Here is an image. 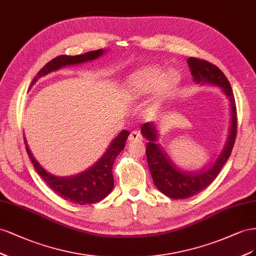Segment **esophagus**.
I'll return each mask as SVG.
<instances>
[{
  "label": "esophagus",
  "instance_id": "esophagus-1",
  "mask_svg": "<svg viewBox=\"0 0 256 256\" xmlns=\"http://www.w3.org/2000/svg\"><path fill=\"white\" fill-rule=\"evenodd\" d=\"M142 140V136L140 130H132V132H130V136H128V140H130V142Z\"/></svg>",
  "mask_w": 256,
  "mask_h": 256
}]
</instances>
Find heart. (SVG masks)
<instances>
[{"instance_id":"obj_1","label":"heart","mask_w":256,"mask_h":256,"mask_svg":"<svg viewBox=\"0 0 256 256\" xmlns=\"http://www.w3.org/2000/svg\"><path fill=\"white\" fill-rule=\"evenodd\" d=\"M179 82L176 72H168L164 75L160 68L149 66L135 72L130 75L124 84V96L128 100H137L146 98L154 90V100L152 107H156L158 102L174 89Z\"/></svg>"}]
</instances>
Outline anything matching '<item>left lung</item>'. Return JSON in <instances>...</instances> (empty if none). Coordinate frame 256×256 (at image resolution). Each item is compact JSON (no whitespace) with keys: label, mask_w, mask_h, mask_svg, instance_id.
<instances>
[{"label":"left lung","mask_w":256,"mask_h":256,"mask_svg":"<svg viewBox=\"0 0 256 256\" xmlns=\"http://www.w3.org/2000/svg\"><path fill=\"white\" fill-rule=\"evenodd\" d=\"M188 64L196 84H209L221 86L230 104V128L226 144L216 162L200 172H184L172 162L167 153L160 147L154 123L147 122L142 126V134L148 140L146 147L148 166L153 184L166 196L174 200H184L198 194L209 186L228 160L237 134V110L230 82L223 72L208 61L188 58Z\"/></svg>","instance_id":"obj_1"}]
</instances>
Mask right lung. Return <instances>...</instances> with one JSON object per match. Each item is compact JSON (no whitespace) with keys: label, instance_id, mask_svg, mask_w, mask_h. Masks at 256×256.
Returning a JSON list of instances; mask_svg holds the SVG:
<instances>
[{"label":"right lung","instance_id":"1","mask_svg":"<svg viewBox=\"0 0 256 256\" xmlns=\"http://www.w3.org/2000/svg\"><path fill=\"white\" fill-rule=\"evenodd\" d=\"M104 54L103 49L89 51L84 54L78 56H59L49 61L33 79L31 84H34L38 79L49 74L50 72L60 70L66 65H75L92 61L100 58ZM130 133L128 130L122 132L112 140V144L106 150L105 154L102 156L98 162L94 164L91 168L72 177H56L46 172L40 163L36 160L31 153L26 140L24 144L28 156L31 158L36 172H38L42 180L46 182L52 191L72 204L78 205H91L104 200L112 192L114 188L112 165L119 153L126 147V142Z\"/></svg>","mask_w":256,"mask_h":256}]
</instances>
